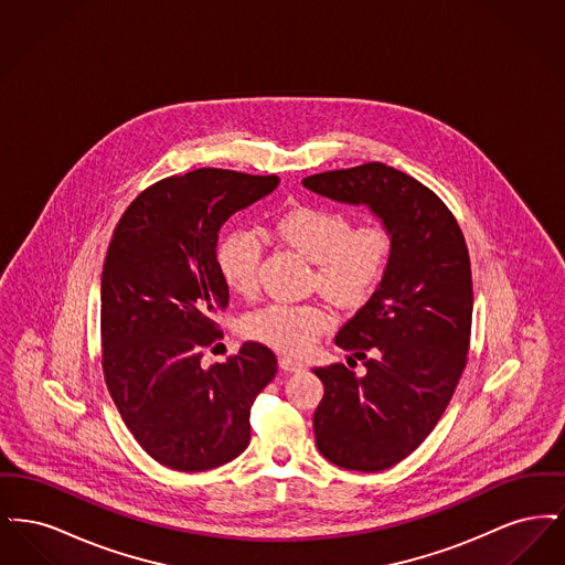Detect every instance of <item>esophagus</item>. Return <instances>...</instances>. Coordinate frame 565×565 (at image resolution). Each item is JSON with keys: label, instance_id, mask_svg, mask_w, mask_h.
I'll use <instances>...</instances> for the list:
<instances>
[{"label": "esophagus", "instance_id": "1", "mask_svg": "<svg viewBox=\"0 0 565 565\" xmlns=\"http://www.w3.org/2000/svg\"><path fill=\"white\" fill-rule=\"evenodd\" d=\"M279 366H281V371H286V373H298V371L305 369L302 362H298L295 358H288V355H281V358H279Z\"/></svg>", "mask_w": 565, "mask_h": 565}]
</instances>
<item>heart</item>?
Wrapping results in <instances>:
<instances>
[{"mask_svg":"<svg viewBox=\"0 0 565 565\" xmlns=\"http://www.w3.org/2000/svg\"><path fill=\"white\" fill-rule=\"evenodd\" d=\"M275 233L298 254L316 263L318 290L339 307H360L373 295L387 267L392 242L381 224L351 226L330 207L296 205L275 220ZM263 243L254 231H231L217 245L224 284L242 296L258 290ZM322 307L270 302L243 320V332L273 350L302 353L328 328Z\"/></svg>","mask_w":565,"mask_h":565,"instance_id":"1","label":"heart"}]
</instances>
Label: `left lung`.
I'll return each mask as SVG.
<instances>
[{"label": "left lung", "mask_w": 565, "mask_h": 565, "mask_svg": "<svg viewBox=\"0 0 565 565\" xmlns=\"http://www.w3.org/2000/svg\"><path fill=\"white\" fill-rule=\"evenodd\" d=\"M302 186L369 207L392 242L375 292L334 337L364 360V375L341 362L313 369L323 383L313 413L320 454L348 470L379 472L426 440L463 373L472 326L468 247L447 205L383 162L309 175Z\"/></svg>", "instance_id": "8db88e82"}]
</instances>
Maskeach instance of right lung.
Instances as JSON below:
<instances>
[{"label": "right lung", "instance_id": "right-lung-1", "mask_svg": "<svg viewBox=\"0 0 565 565\" xmlns=\"http://www.w3.org/2000/svg\"><path fill=\"white\" fill-rule=\"evenodd\" d=\"M277 175L196 169L143 190L120 217L102 275L109 396L135 440L180 472L212 470L249 445V411L277 373L254 341L222 364L203 350L228 305L217 269L222 224L277 189Z\"/></svg>", "mask_w": 565, "mask_h": 565}]
</instances>
